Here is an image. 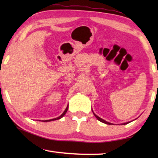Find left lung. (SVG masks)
I'll return each mask as SVG.
<instances>
[{
	"instance_id": "left-lung-1",
	"label": "left lung",
	"mask_w": 158,
	"mask_h": 158,
	"mask_svg": "<svg viewBox=\"0 0 158 158\" xmlns=\"http://www.w3.org/2000/svg\"><path fill=\"white\" fill-rule=\"evenodd\" d=\"M93 114H94V116H95L96 118H97V119L98 120V121H100V122H102V123H106V124H108V125H111V123H109V122H106V121H105V120L102 119L101 118H100V117H99V116H98L97 115H95L94 113H93ZM128 123H129V122H128ZM128 123H123V124H124V125H125V124H127Z\"/></svg>"
}]
</instances>
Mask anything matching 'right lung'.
Wrapping results in <instances>:
<instances>
[{"instance_id": "obj_1", "label": "right lung", "mask_w": 158, "mask_h": 158, "mask_svg": "<svg viewBox=\"0 0 158 158\" xmlns=\"http://www.w3.org/2000/svg\"><path fill=\"white\" fill-rule=\"evenodd\" d=\"M68 106H67V107H66L65 110L64 111L63 113L62 114H61L59 117H58V118H56L50 119V120H46V121H44V122H49V121H56V120H58V119L61 118H63V116H64V115H65V114H66V112L68 111Z\"/></svg>"}]
</instances>
